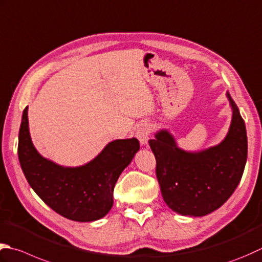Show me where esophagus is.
I'll return each instance as SVG.
<instances>
[{"label":"esophagus","instance_id":"esophagus-1","mask_svg":"<svg viewBox=\"0 0 262 262\" xmlns=\"http://www.w3.org/2000/svg\"><path fill=\"white\" fill-rule=\"evenodd\" d=\"M151 134V126L147 124V122H142V124L138 125L136 129V136L138 140H140L141 144H147L148 137Z\"/></svg>","mask_w":262,"mask_h":262}]
</instances>
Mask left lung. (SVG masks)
Segmentation results:
<instances>
[{"instance_id":"1","label":"left lung","mask_w":262,"mask_h":262,"mask_svg":"<svg viewBox=\"0 0 262 262\" xmlns=\"http://www.w3.org/2000/svg\"><path fill=\"white\" fill-rule=\"evenodd\" d=\"M227 96L233 119L227 136L217 146L194 153L183 151L167 130L148 141L163 200L183 216L201 217L217 210L242 178L248 158L247 130L237 105Z\"/></svg>"}]
</instances>
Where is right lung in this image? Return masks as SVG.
<instances>
[{"label":"right lung","instance_id":"obj_1","mask_svg":"<svg viewBox=\"0 0 262 262\" xmlns=\"http://www.w3.org/2000/svg\"><path fill=\"white\" fill-rule=\"evenodd\" d=\"M27 109L19 129L18 157L30 187L64 218L86 223L104 217L114 204L116 182L140 150V142L136 138L116 140L85 166L61 167L36 151L29 135Z\"/></svg>","mask_w":262,"mask_h":262}]
</instances>
